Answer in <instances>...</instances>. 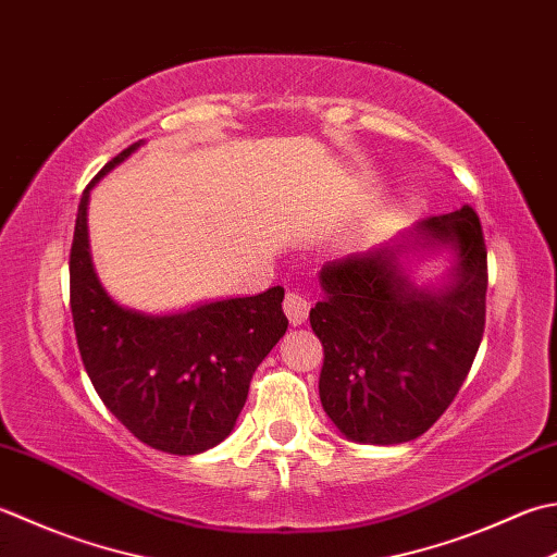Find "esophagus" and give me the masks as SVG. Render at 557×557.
Instances as JSON below:
<instances>
[{"instance_id":"34e87169","label":"esophagus","mask_w":557,"mask_h":557,"mask_svg":"<svg viewBox=\"0 0 557 557\" xmlns=\"http://www.w3.org/2000/svg\"><path fill=\"white\" fill-rule=\"evenodd\" d=\"M282 309H285L292 325H301L304 321H307L311 304H309L307 297H304L301 292H287L285 294V301H282Z\"/></svg>"}]
</instances>
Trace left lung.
<instances>
[{
    "label": "left lung",
    "mask_w": 557,
    "mask_h": 557,
    "mask_svg": "<svg viewBox=\"0 0 557 557\" xmlns=\"http://www.w3.org/2000/svg\"><path fill=\"white\" fill-rule=\"evenodd\" d=\"M451 247L450 282L418 288L399 263L410 249ZM309 313L323 345L319 394L347 440L403 444L451 406L485 329L487 250L473 207L422 220L394 244L325 263Z\"/></svg>",
    "instance_id": "obj_1"
}]
</instances>
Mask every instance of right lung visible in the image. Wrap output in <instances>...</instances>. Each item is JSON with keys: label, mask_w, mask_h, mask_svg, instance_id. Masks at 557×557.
<instances>
[{"label": "right lung", "mask_w": 557, "mask_h": 557, "mask_svg": "<svg viewBox=\"0 0 557 557\" xmlns=\"http://www.w3.org/2000/svg\"><path fill=\"white\" fill-rule=\"evenodd\" d=\"M139 145L108 161L82 193L70 253L74 333L103 406L151 449L193 456L232 434L250 379L287 331L285 289L169 315L120 307L96 275L86 210L94 185Z\"/></svg>", "instance_id": "obj_1"}]
</instances>
